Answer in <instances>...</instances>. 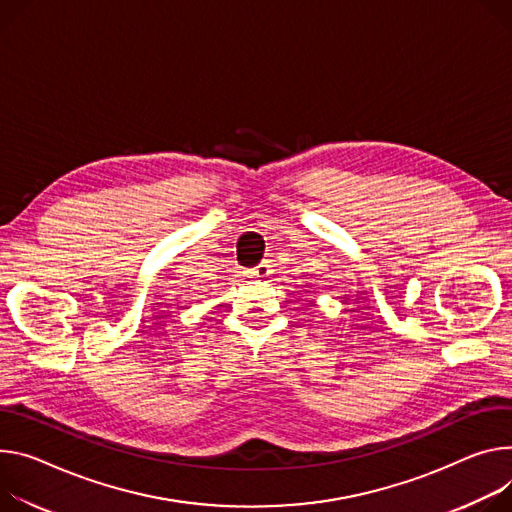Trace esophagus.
I'll return each mask as SVG.
<instances>
[{"label": "esophagus", "mask_w": 512, "mask_h": 512, "mask_svg": "<svg viewBox=\"0 0 512 512\" xmlns=\"http://www.w3.org/2000/svg\"><path fill=\"white\" fill-rule=\"evenodd\" d=\"M251 277H257V280H263V277H267L271 273V265L267 261H261L259 265H255L251 271H247Z\"/></svg>", "instance_id": "34e87169"}]
</instances>
